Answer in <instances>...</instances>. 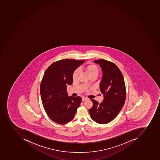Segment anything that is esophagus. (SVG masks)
I'll return each instance as SVG.
<instances>
[{
	"instance_id": "1",
	"label": "esophagus",
	"mask_w": 160,
	"mask_h": 160,
	"mask_svg": "<svg viewBox=\"0 0 160 160\" xmlns=\"http://www.w3.org/2000/svg\"><path fill=\"white\" fill-rule=\"evenodd\" d=\"M88 98H85V97L82 98V101H83V102L86 101V100H88Z\"/></svg>"
}]
</instances>
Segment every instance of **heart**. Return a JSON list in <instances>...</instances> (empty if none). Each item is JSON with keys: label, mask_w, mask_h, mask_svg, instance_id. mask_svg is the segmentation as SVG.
<instances>
[{"label": "heart", "mask_w": 160, "mask_h": 160, "mask_svg": "<svg viewBox=\"0 0 160 160\" xmlns=\"http://www.w3.org/2000/svg\"><path fill=\"white\" fill-rule=\"evenodd\" d=\"M84 70L88 74L89 76H98V72H99V69H98V67L95 64H92V63H89V64H87L83 68ZM79 74V69H77L74 71L73 74V80L75 81L77 79L78 76Z\"/></svg>", "instance_id": "heart-1"}]
</instances>
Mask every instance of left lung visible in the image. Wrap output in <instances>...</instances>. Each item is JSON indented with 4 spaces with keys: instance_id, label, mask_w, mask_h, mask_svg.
I'll return each instance as SVG.
<instances>
[{
    "instance_id": "8db88e82",
    "label": "left lung",
    "mask_w": 160,
    "mask_h": 160,
    "mask_svg": "<svg viewBox=\"0 0 160 160\" xmlns=\"http://www.w3.org/2000/svg\"><path fill=\"white\" fill-rule=\"evenodd\" d=\"M102 68V77L99 84L103 100L99 103L91 99L93 105L89 110L92 119L97 123L105 124L118 115L126 100V86L121 71L112 62L100 59L94 61Z\"/></svg>"
}]
</instances>
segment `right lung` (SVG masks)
I'll list each match as a JSON object with an SVG mask.
<instances>
[{
	"label": "right lung",
	"mask_w": 160,
	"mask_h": 160,
	"mask_svg": "<svg viewBox=\"0 0 160 160\" xmlns=\"http://www.w3.org/2000/svg\"><path fill=\"white\" fill-rule=\"evenodd\" d=\"M85 61L60 60L51 64L45 72L40 88L41 100L49 118L58 124L72 120L80 106L82 98L68 97L67 87L72 84L74 71Z\"/></svg>",
	"instance_id": "add662e5"
}]
</instances>
